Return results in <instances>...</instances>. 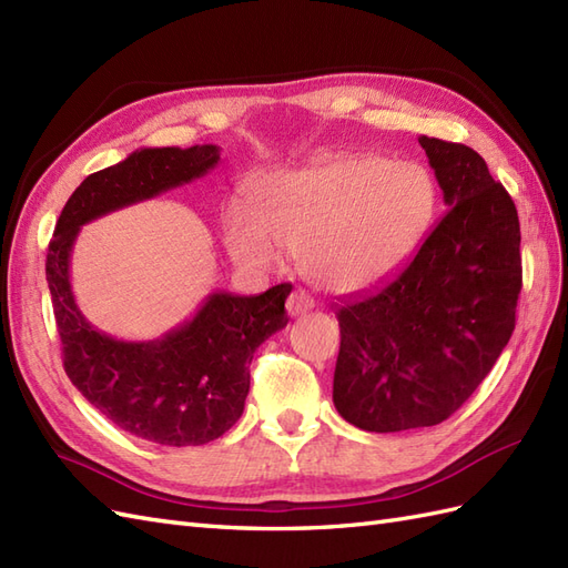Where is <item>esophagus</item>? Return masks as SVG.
<instances>
[{
  "instance_id": "obj_1",
  "label": "esophagus",
  "mask_w": 568,
  "mask_h": 568,
  "mask_svg": "<svg viewBox=\"0 0 568 568\" xmlns=\"http://www.w3.org/2000/svg\"><path fill=\"white\" fill-rule=\"evenodd\" d=\"M313 298L305 294V291H301V288H296V291H291V296H288V301H286V313L291 315V317H296V315H303V313H308V311H313Z\"/></svg>"
}]
</instances>
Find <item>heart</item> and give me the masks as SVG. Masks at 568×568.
<instances>
[{
	"label": "heart",
	"mask_w": 568,
	"mask_h": 568,
	"mask_svg": "<svg viewBox=\"0 0 568 568\" xmlns=\"http://www.w3.org/2000/svg\"><path fill=\"white\" fill-rule=\"evenodd\" d=\"M437 186L413 162L373 152L336 155L267 179L257 210H226V246L251 267L280 265L282 252L303 255L308 277L351 294L402 267L433 224Z\"/></svg>",
	"instance_id": "obj_1"
}]
</instances>
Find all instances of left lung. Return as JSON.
<instances>
[{
    "mask_svg": "<svg viewBox=\"0 0 568 568\" xmlns=\"http://www.w3.org/2000/svg\"><path fill=\"white\" fill-rule=\"evenodd\" d=\"M447 212L394 277L336 305L334 406L367 433L447 420L516 327L520 226L507 189L468 145L420 135Z\"/></svg>",
    "mask_w": 568,
    "mask_h": 568,
    "instance_id": "left-lung-1",
    "label": "left lung"
}]
</instances>
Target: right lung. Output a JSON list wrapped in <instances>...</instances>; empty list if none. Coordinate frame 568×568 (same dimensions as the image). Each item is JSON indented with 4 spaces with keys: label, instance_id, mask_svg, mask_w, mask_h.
<instances>
[{
    "label": "right lung",
    "instance_id": "obj_1",
    "mask_svg": "<svg viewBox=\"0 0 568 568\" xmlns=\"http://www.w3.org/2000/svg\"><path fill=\"white\" fill-rule=\"evenodd\" d=\"M217 162V145L141 148L90 174L61 210L44 263L73 387L124 433L166 447L207 444L241 418L248 365L255 348L286 327L291 284L257 296L214 291L191 320L160 339L121 342L90 325L75 305L71 251L83 224L201 179Z\"/></svg>",
    "mask_w": 568,
    "mask_h": 568
}]
</instances>
